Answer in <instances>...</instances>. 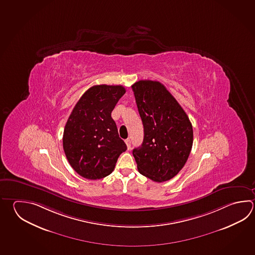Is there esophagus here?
Returning a JSON list of instances; mask_svg holds the SVG:
<instances>
[{
	"instance_id": "obj_1",
	"label": "esophagus",
	"mask_w": 255,
	"mask_h": 255,
	"mask_svg": "<svg viewBox=\"0 0 255 255\" xmlns=\"http://www.w3.org/2000/svg\"><path fill=\"white\" fill-rule=\"evenodd\" d=\"M125 143L127 145V148L128 149H130V139H125Z\"/></svg>"
}]
</instances>
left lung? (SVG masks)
Returning a JSON list of instances; mask_svg holds the SVG:
<instances>
[{
    "instance_id": "obj_1",
    "label": "left lung",
    "mask_w": 255,
    "mask_h": 255,
    "mask_svg": "<svg viewBox=\"0 0 255 255\" xmlns=\"http://www.w3.org/2000/svg\"><path fill=\"white\" fill-rule=\"evenodd\" d=\"M131 88L144 129L142 144L132 150L137 168L155 182L167 181L188 160L192 149V125L161 83L139 80Z\"/></svg>"
}]
</instances>
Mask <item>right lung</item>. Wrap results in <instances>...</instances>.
Here are the masks:
<instances>
[{
	"instance_id": "add662e5",
	"label": "right lung",
	"mask_w": 255,
	"mask_h": 255,
	"mask_svg": "<svg viewBox=\"0 0 255 255\" xmlns=\"http://www.w3.org/2000/svg\"><path fill=\"white\" fill-rule=\"evenodd\" d=\"M125 92L123 86L90 87L68 117L63 149L70 166L83 178L94 180L110 175L127 149L111 116Z\"/></svg>"
}]
</instances>
